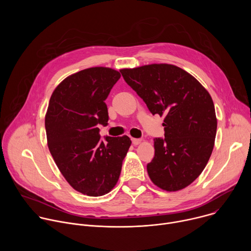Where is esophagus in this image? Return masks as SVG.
Returning <instances> with one entry per match:
<instances>
[{
  "instance_id": "1",
  "label": "esophagus",
  "mask_w": 251,
  "mask_h": 251,
  "mask_svg": "<svg viewBox=\"0 0 251 251\" xmlns=\"http://www.w3.org/2000/svg\"><path fill=\"white\" fill-rule=\"evenodd\" d=\"M132 143L133 145H139L141 143V139H136V138H132Z\"/></svg>"
}]
</instances>
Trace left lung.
Listing matches in <instances>:
<instances>
[{
    "mask_svg": "<svg viewBox=\"0 0 251 251\" xmlns=\"http://www.w3.org/2000/svg\"><path fill=\"white\" fill-rule=\"evenodd\" d=\"M120 73L155 115L165 116V138H155V156L147 165L151 181L176 192L191 185L211 155L218 121L207 90L186 70L154 63Z\"/></svg>",
    "mask_w": 251,
    "mask_h": 251,
    "instance_id": "left-lung-1",
    "label": "left lung"
}]
</instances>
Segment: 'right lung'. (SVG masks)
<instances>
[{
  "label": "right lung",
  "instance_id": "1",
  "mask_svg": "<svg viewBox=\"0 0 251 251\" xmlns=\"http://www.w3.org/2000/svg\"><path fill=\"white\" fill-rule=\"evenodd\" d=\"M121 77L109 67H90L63 79L51 94L45 124L50 152L67 183L75 191L100 197L117 184L131 146L128 136L101 140L106 126L105 100Z\"/></svg>",
  "mask_w": 251,
  "mask_h": 251
}]
</instances>
